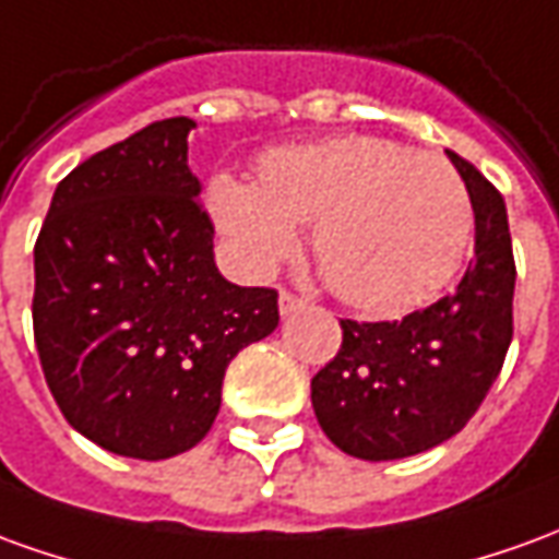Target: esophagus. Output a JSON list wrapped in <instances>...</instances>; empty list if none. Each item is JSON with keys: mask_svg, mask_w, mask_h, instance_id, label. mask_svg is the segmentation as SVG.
I'll use <instances>...</instances> for the list:
<instances>
[{"mask_svg": "<svg viewBox=\"0 0 559 559\" xmlns=\"http://www.w3.org/2000/svg\"><path fill=\"white\" fill-rule=\"evenodd\" d=\"M306 306V302H302V299H299V296H293V293H287V290H281L278 293V311H281V318H290L293 311H299V308Z\"/></svg>", "mask_w": 559, "mask_h": 559, "instance_id": "esophagus-1", "label": "esophagus"}]
</instances>
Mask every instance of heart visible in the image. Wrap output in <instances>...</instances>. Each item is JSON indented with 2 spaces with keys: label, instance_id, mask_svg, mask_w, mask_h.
<instances>
[{
  "label": "heart",
  "instance_id": "obj_1",
  "mask_svg": "<svg viewBox=\"0 0 559 559\" xmlns=\"http://www.w3.org/2000/svg\"><path fill=\"white\" fill-rule=\"evenodd\" d=\"M260 185L214 175L209 212L236 266L266 275L311 221V248L345 302L393 314L454 275L469 239V197L454 166L378 135L275 147Z\"/></svg>",
  "mask_w": 559,
  "mask_h": 559
}]
</instances>
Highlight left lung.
<instances>
[{
	"label": "left lung",
	"instance_id": "left-lung-1",
	"mask_svg": "<svg viewBox=\"0 0 559 559\" xmlns=\"http://www.w3.org/2000/svg\"><path fill=\"white\" fill-rule=\"evenodd\" d=\"M475 212V257L451 296L402 320H342V347L311 378L326 439L357 460H402L469 424L511 345V257L506 202L481 171L448 151Z\"/></svg>",
	"mask_w": 559,
	"mask_h": 559
}]
</instances>
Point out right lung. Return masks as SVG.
I'll use <instances>...</instances> for the list:
<instances>
[{
    "instance_id": "right-lung-1",
    "label": "right lung",
    "mask_w": 559,
    "mask_h": 559,
    "mask_svg": "<svg viewBox=\"0 0 559 559\" xmlns=\"http://www.w3.org/2000/svg\"><path fill=\"white\" fill-rule=\"evenodd\" d=\"M193 127L157 120L84 159L35 241L45 381L81 436L132 460L202 442L229 360L278 326V293L214 266V226L187 166Z\"/></svg>"
}]
</instances>
